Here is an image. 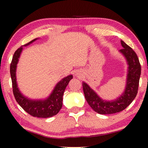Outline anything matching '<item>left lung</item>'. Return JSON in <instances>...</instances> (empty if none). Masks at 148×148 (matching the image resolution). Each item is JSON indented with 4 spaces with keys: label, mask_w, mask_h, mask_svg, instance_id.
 I'll return each instance as SVG.
<instances>
[{
    "label": "left lung",
    "mask_w": 148,
    "mask_h": 148,
    "mask_svg": "<svg viewBox=\"0 0 148 148\" xmlns=\"http://www.w3.org/2000/svg\"><path fill=\"white\" fill-rule=\"evenodd\" d=\"M121 44L123 49H120L119 52L124 56L128 64L126 86L123 92L116 99L106 101L101 98L86 82L82 83L87 103L95 112L100 114H112L122 111L133 101L137 95L141 74L139 59L131 47L123 40H121Z\"/></svg>",
    "instance_id": "obj_1"
}]
</instances>
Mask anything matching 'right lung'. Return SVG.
<instances>
[{"label":"right lung","instance_id":"add662e5","mask_svg":"<svg viewBox=\"0 0 148 148\" xmlns=\"http://www.w3.org/2000/svg\"><path fill=\"white\" fill-rule=\"evenodd\" d=\"M37 39L38 38L32 40L29 43L24 45V46H29ZM22 50H23V47L21 46L15 51L10 64V75L15 99L17 103L20 105V106H21L25 111L31 115L32 116L47 118V117L56 116L61 109L62 96H63L64 90L69 82L73 78V76L69 75L62 78L56 84L51 93L46 99L35 100L28 98L19 91L16 79L17 64L18 63L19 58L21 56Z\"/></svg>","mask_w":148,"mask_h":148}]
</instances>
